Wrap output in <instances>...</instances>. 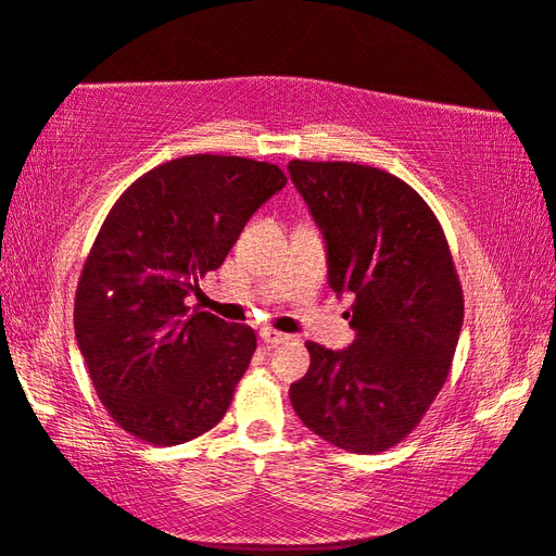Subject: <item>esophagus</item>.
I'll list each match as a JSON object with an SVG mask.
<instances>
[{"label":"esophagus","instance_id":"34e87169","mask_svg":"<svg viewBox=\"0 0 556 556\" xmlns=\"http://www.w3.org/2000/svg\"><path fill=\"white\" fill-rule=\"evenodd\" d=\"M258 337H261V342L266 344V346H278V344H286L288 342V334H283V332H276V329H270V327H263L261 332H258Z\"/></svg>","mask_w":556,"mask_h":556}]
</instances>
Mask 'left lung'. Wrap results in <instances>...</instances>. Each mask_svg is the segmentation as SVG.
I'll return each instance as SVG.
<instances>
[{
	"label": "left lung",
	"mask_w": 556,
	"mask_h": 556,
	"mask_svg": "<svg viewBox=\"0 0 556 556\" xmlns=\"http://www.w3.org/2000/svg\"><path fill=\"white\" fill-rule=\"evenodd\" d=\"M327 247V278L356 300L344 352L307 342L290 386L300 420L339 450H391L422 420L450 376L464 295L450 243L410 185L358 163L290 161Z\"/></svg>",
	"instance_id": "obj_1"
}]
</instances>
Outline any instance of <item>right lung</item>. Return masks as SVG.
Segmentation results:
<instances>
[{
    "label": "right lung",
    "instance_id": "add662e5",
    "mask_svg": "<svg viewBox=\"0 0 556 556\" xmlns=\"http://www.w3.org/2000/svg\"><path fill=\"white\" fill-rule=\"evenodd\" d=\"M288 178L239 155H182L141 175L106 214L75 293V339L114 422L155 446L217 425L256 334L185 298Z\"/></svg>",
    "mask_w": 556,
    "mask_h": 556
}]
</instances>
